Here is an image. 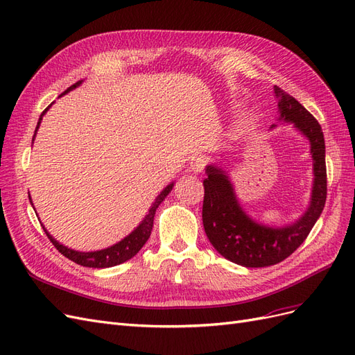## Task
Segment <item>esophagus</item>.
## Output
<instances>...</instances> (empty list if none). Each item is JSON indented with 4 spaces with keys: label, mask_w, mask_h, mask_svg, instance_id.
<instances>
[{
    "label": "esophagus",
    "mask_w": 355,
    "mask_h": 355,
    "mask_svg": "<svg viewBox=\"0 0 355 355\" xmlns=\"http://www.w3.org/2000/svg\"><path fill=\"white\" fill-rule=\"evenodd\" d=\"M205 168V159L202 156H194L190 159V171L194 174L202 173Z\"/></svg>",
    "instance_id": "1"
}]
</instances>
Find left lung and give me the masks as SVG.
<instances>
[{
	"label": "left lung",
	"instance_id": "8db88e82",
	"mask_svg": "<svg viewBox=\"0 0 355 355\" xmlns=\"http://www.w3.org/2000/svg\"><path fill=\"white\" fill-rule=\"evenodd\" d=\"M279 118L292 125L310 143L313 187L306 209L292 223L270 225L255 220L240 203L230 173L218 162L205 166V198L202 220L205 233L216 252L237 266L248 268L270 267L298 249L322 215L326 203V146L318 122L301 103L274 85ZM277 125L272 123L271 130Z\"/></svg>",
	"mask_w": 355,
	"mask_h": 355
}]
</instances>
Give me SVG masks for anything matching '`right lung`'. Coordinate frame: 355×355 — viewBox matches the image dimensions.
Wrapping results in <instances>:
<instances>
[{"label":"right lung","instance_id":"1","mask_svg":"<svg viewBox=\"0 0 355 355\" xmlns=\"http://www.w3.org/2000/svg\"><path fill=\"white\" fill-rule=\"evenodd\" d=\"M83 83L84 81H79L75 85L69 87V88L64 91V93L60 94V97L69 93V91L75 89L76 87H79ZM51 105H53V103H51ZM51 105L41 113V116H40L38 123H37L35 132H33L32 143H33V140H35V137H37V132H38V128H40V125H41L42 116L45 115V113H47V110L51 107ZM173 187H174V181L169 182V184L161 193L157 194L155 202L152 203V207L148 208V212L146 214V216L141 220V223L137 225L128 236H125L122 240H119L118 243L112 245L109 248H105V249L91 250V252H79V250L71 249V248H67V246L57 242V240L47 232V228L44 227V224H41V225L44 228L45 234H47L49 239L51 240V243L55 246V249L59 250V252L62 255H64L66 258H69L71 261L76 262V264L84 266V267H89V268H109V267H115V266L122 264V262H125V261L131 259L132 257H135L137 254H139V250L144 246V243L147 242V239L150 237V233H152L156 209H157L159 205H161L165 200V198L171 193V190H173ZM29 200H31V205L33 207L32 199H31V194H29ZM33 209H35V208H33Z\"/></svg>","mask_w":355,"mask_h":355}]
</instances>
